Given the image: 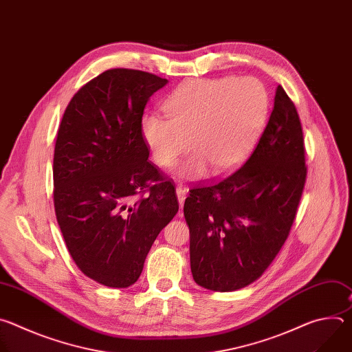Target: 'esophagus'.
<instances>
[{
	"mask_svg": "<svg viewBox=\"0 0 352 352\" xmlns=\"http://www.w3.org/2000/svg\"><path fill=\"white\" fill-rule=\"evenodd\" d=\"M177 197H178L179 206H182L184 202H185V197H186V189L182 188V186H178V188H177Z\"/></svg>",
	"mask_w": 352,
	"mask_h": 352,
	"instance_id": "1",
	"label": "esophagus"
}]
</instances>
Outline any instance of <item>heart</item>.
I'll return each instance as SVG.
<instances>
[{
  "label": "heart",
  "mask_w": 352,
  "mask_h": 352,
  "mask_svg": "<svg viewBox=\"0 0 352 352\" xmlns=\"http://www.w3.org/2000/svg\"><path fill=\"white\" fill-rule=\"evenodd\" d=\"M167 118H142L140 133L155 162L173 167L188 150L193 155L175 173L181 181L236 170L263 129L269 94L255 78L196 79L181 85L164 103Z\"/></svg>",
  "instance_id": "b5f03b06"
}]
</instances>
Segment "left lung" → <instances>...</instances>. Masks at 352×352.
Returning a JSON list of instances; mask_svg holds the SVG:
<instances>
[{
	"label": "left lung",
	"mask_w": 352,
	"mask_h": 352,
	"mask_svg": "<svg viewBox=\"0 0 352 352\" xmlns=\"http://www.w3.org/2000/svg\"><path fill=\"white\" fill-rule=\"evenodd\" d=\"M305 179L302 126L278 85L269 122L246 163L185 199L195 283L230 292L256 281L289 234Z\"/></svg>",
	"instance_id": "left-lung-1"
}]
</instances>
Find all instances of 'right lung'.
I'll return each instance as SVG.
<instances>
[{
	"label": "right lung",
	"instance_id": "1",
	"mask_svg": "<svg viewBox=\"0 0 352 352\" xmlns=\"http://www.w3.org/2000/svg\"><path fill=\"white\" fill-rule=\"evenodd\" d=\"M167 79L109 69L69 102L54 148V208L69 254L89 278L128 288L178 212L175 188L150 163L144 107ZM148 182H156L150 187ZM147 187L149 195L135 196Z\"/></svg>",
	"mask_w": 352,
	"mask_h": 352
}]
</instances>
